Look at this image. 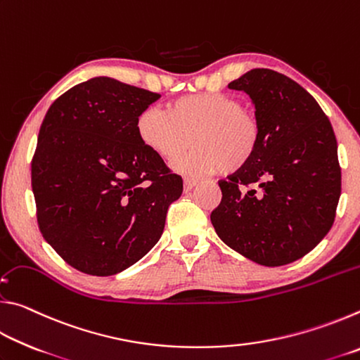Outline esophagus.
<instances>
[{
  "label": "esophagus",
  "mask_w": 360,
  "mask_h": 360,
  "mask_svg": "<svg viewBox=\"0 0 360 360\" xmlns=\"http://www.w3.org/2000/svg\"><path fill=\"white\" fill-rule=\"evenodd\" d=\"M198 184V181L197 179H193V178H186L184 179V191L186 192H188V191H192V188Z\"/></svg>",
  "instance_id": "1"
}]
</instances>
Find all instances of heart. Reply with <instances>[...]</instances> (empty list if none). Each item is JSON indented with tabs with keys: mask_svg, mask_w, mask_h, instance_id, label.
<instances>
[{
	"mask_svg": "<svg viewBox=\"0 0 360 360\" xmlns=\"http://www.w3.org/2000/svg\"><path fill=\"white\" fill-rule=\"evenodd\" d=\"M139 141L152 154L178 163L181 172L233 174L252 162L260 144V125L233 96L193 94L169 101L165 112L148 108L138 115Z\"/></svg>",
	"mask_w": 360,
	"mask_h": 360,
	"instance_id": "obj_1",
	"label": "heart"
}]
</instances>
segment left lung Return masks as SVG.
<instances>
[{
    "label": "left lung",
    "instance_id": "8db88e82",
    "mask_svg": "<svg viewBox=\"0 0 360 360\" xmlns=\"http://www.w3.org/2000/svg\"><path fill=\"white\" fill-rule=\"evenodd\" d=\"M255 106L260 144L252 162L219 181L211 222L225 245L265 266L302 259L328 233L341 193L330 120L290 77L255 68L229 84Z\"/></svg>",
    "mask_w": 360,
    "mask_h": 360
}]
</instances>
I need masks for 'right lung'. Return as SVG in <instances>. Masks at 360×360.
<instances>
[{
	"mask_svg": "<svg viewBox=\"0 0 360 360\" xmlns=\"http://www.w3.org/2000/svg\"><path fill=\"white\" fill-rule=\"evenodd\" d=\"M160 95L94 77L49 108L32 160L36 217L66 264L111 276L160 240L182 178L144 148L136 119Z\"/></svg>",
	"mask_w": 360,
	"mask_h": 360,
	"instance_id": "add662e5",
	"label": "right lung"
}]
</instances>
